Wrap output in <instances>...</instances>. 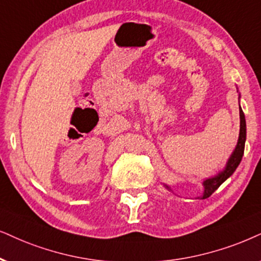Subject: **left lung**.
Masks as SVG:
<instances>
[{
	"label": "left lung",
	"mask_w": 261,
	"mask_h": 261,
	"mask_svg": "<svg viewBox=\"0 0 261 261\" xmlns=\"http://www.w3.org/2000/svg\"><path fill=\"white\" fill-rule=\"evenodd\" d=\"M245 142H246V119H245V114H243V111L241 110L240 107V137H239V142H237V146L235 148V150H233L231 158H230L229 161H227L225 170H224L223 172H220L218 176L210 178V179H206L203 182L204 194L202 199H207V197L212 195L214 191L218 189V188L225 182L227 178L235 172L237 166H239L241 160H242L243 151H245Z\"/></svg>",
	"instance_id": "left-lung-1"
}]
</instances>
